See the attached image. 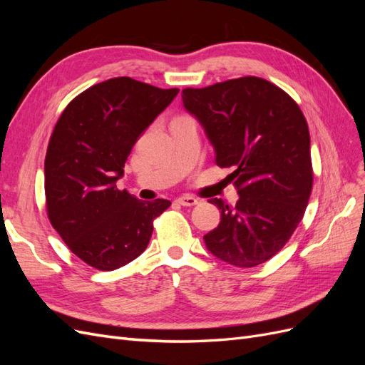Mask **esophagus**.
Here are the masks:
<instances>
[{
	"label": "esophagus",
	"instance_id": "34e87169",
	"mask_svg": "<svg viewBox=\"0 0 365 365\" xmlns=\"http://www.w3.org/2000/svg\"><path fill=\"white\" fill-rule=\"evenodd\" d=\"M176 202H178L180 205H184V207H192V205L197 204V200H196V197H193V196L185 195V196L178 197V200H176Z\"/></svg>",
	"mask_w": 365,
	"mask_h": 365
}]
</instances>
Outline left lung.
Returning <instances> with one entry per match:
<instances>
[{
  "label": "left lung",
  "instance_id": "obj_1",
  "mask_svg": "<svg viewBox=\"0 0 365 365\" xmlns=\"http://www.w3.org/2000/svg\"><path fill=\"white\" fill-rule=\"evenodd\" d=\"M185 111L204 128L219 168L237 189L222 200L217 228L204 236L215 257L237 268L269 260L289 240L312 190L311 137L302 109L279 86L247 76L182 90Z\"/></svg>",
  "mask_w": 365,
  "mask_h": 365
}]
</instances>
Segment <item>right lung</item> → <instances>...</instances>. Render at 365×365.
<instances>
[{"label":"right lung","mask_w":365,"mask_h":365,"mask_svg":"<svg viewBox=\"0 0 365 365\" xmlns=\"http://www.w3.org/2000/svg\"><path fill=\"white\" fill-rule=\"evenodd\" d=\"M178 93L114 77L73 98L54 126L43 164L48 219L96 269L113 271L137 259L153 219L170 207L168 200L140 201L115 182L140 135Z\"/></svg>","instance_id":"obj_1"}]
</instances>
